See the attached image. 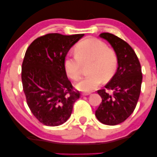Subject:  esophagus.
Instances as JSON below:
<instances>
[{
	"mask_svg": "<svg viewBox=\"0 0 157 157\" xmlns=\"http://www.w3.org/2000/svg\"><path fill=\"white\" fill-rule=\"evenodd\" d=\"M89 94H91V93H90V92H83L82 94H81V95L82 96H88V95H89Z\"/></svg>",
	"mask_w": 157,
	"mask_h": 157,
	"instance_id": "esophagus-1",
	"label": "esophagus"
}]
</instances>
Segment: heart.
<instances>
[{"label":"heart","mask_w":157,"mask_h":157,"mask_svg":"<svg viewBox=\"0 0 157 157\" xmlns=\"http://www.w3.org/2000/svg\"><path fill=\"white\" fill-rule=\"evenodd\" d=\"M74 53V57L65 58L64 70L71 79L76 81L80 78L83 66L89 65V75L76 85L81 91L95 89L101 81L104 83L111 81L117 72L119 64L117 52L98 38H87L79 42L75 47Z\"/></svg>","instance_id":"b5f03b06"}]
</instances>
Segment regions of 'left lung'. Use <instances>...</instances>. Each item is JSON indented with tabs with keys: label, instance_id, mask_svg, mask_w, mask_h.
<instances>
[{
	"label": "left lung",
	"instance_id": "1",
	"mask_svg": "<svg viewBox=\"0 0 157 157\" xmlns=\"http://www.w3.org/2000/svg\"><path fill=\"white\" fill-rule=\"evenodd\" d=\"M99 36L106 39L117 52L119 64L105 89L97 91L102 101L95 114L103 124L117 125L129 117L136 108L142 82L141 67L134 49L125 40L109 33H102Z\"/></svg>",
	"mask_w": 157,
	"mask_h": 157
}]
</instances>
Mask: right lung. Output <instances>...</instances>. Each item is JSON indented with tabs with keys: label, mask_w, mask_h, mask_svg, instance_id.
Instances as JSON below:
<instances>
[{
	"label": "right lung",
	"mask_w": 157,
	"mask_h": 157,
	"mask_svg": "<svg viewBox=\"0 0 157 157\" xmlns=\"http://www.w3.org/2000/svg\"><path fill=\"white\" fill-rule=\"evenodd\" d=\"M83 34L48 33L30 44L21 70L23 89L34 117L46 126L67 121L80 92L68 79L63 61L69 49Z\"/></svg>",
	"instance_id": "1"
}]
</instances>
